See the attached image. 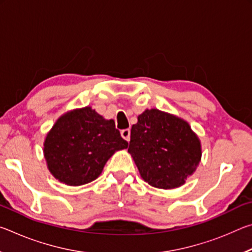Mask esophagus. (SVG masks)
Wrapping results in <instances>:
<instances>
[{
  "label": "esophagus",
  "instance_id": "34e87169",
  "mask_svg": "<svg viewBox=\"0 0 252 252\" xmlns=\"http://www.w3.org/2000/svg\"><path fill=\"white\" fill-rule=\"evenodd\" d=\"M121 136L125 140H126L127 142L130 141V130L129 129H125V130H122L121 131Z\"/></svg>",
  "mask_w": 252,
  "mask_h": 252
}]
</instances>
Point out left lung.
<instances>
[{"label":"left lung","mask_w":252,"mask_h":252,"mask_svg":"<svg viewBox=\"0 0 252 252\" xmlns=\"http://www.w3.org/2000/svg\"><path fill=\"white\" fill-rule=\"evenodd\" d=\"M127 151L142 179L159 189L182 186L201 160V143L187 121L158 109L146 110L131 127Z\"/></svg>","instance_id":"8db88e82"}]
</instances>
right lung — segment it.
Here are the masks:
<instances>
[{"mask_svg": "<svg viewBox=\"0 0 252 252\" xmlns=\"http://www.w3.org/2000/svg\"><path fill=\"white\" fill-rule=\"evenodd\" d=\"M127 148L113 120L91 106L60 117L44 141V157L50 172L67 186H82L100 176L113 153Z\"/></svg>", "mask_w": 252, "mask_h": 252, "instance_id": "right-lung-1", "label": "right lung"}]
</instances>
